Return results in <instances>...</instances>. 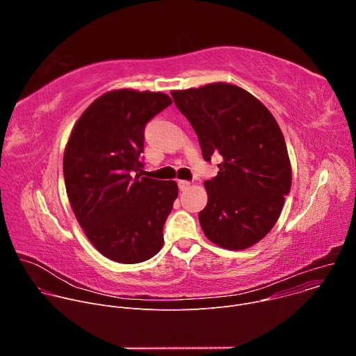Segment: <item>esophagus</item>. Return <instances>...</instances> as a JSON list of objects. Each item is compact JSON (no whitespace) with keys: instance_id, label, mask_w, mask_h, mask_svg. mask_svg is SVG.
I'll return each mask as SVG.
<instances>
[{"instance_id":"obj_1","label":"esophagus","mask_w":356,"mask_h":356,"mask_svg":"<svg viewBox=\"0 0 356 356\" xmlns=\"http://www.w3.org/2000/svg\"><path fill=\"white\" fill-rule=\"evenodd\" d=\"M177 184H179V188H180L181 191H184V190H187V188L190 187V184H191V183H190V181H187V180H179V183H177Z\"/></svg>"}]
</instances>
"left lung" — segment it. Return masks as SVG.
Returning a JSON list of instances; mask_svg holds the SVG:
<instances>
[{"mask_svg":"<svg viewBox=\"0 0 356 356\" xmlns=\"http://www.w3.org/2000/svg\"><path fill=\"white\" fill-rule=\"evenodd\" d=\"M172 97L195 131L204 161L222 156L218 175L204 181L202 231L225 249L255 245L276 224L291 187L287 147L275 117L257 97L229 83L175 90Z\"/></svg>","mask_w":356,"mask_h":356,"instance_id":"1","label":"left lung"}]
</instances>
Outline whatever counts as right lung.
Wrapping results in <instances>:
<instances>
[{
	"mask_svg": "<svg viewBox=\"0 0 356 356\" xmlns=\"http://www.w3.org/2000/svg\"><path fill=\"white\" fill-rule=\"evenodd\" d=\"M172 104L163 92L113 90L74 124L63 156L66 193L92 246L111 261L139 264L163 246L177 183L142 177L143 131Z\"/></svg>",
	"mask_w": 356,
	"mask_h": 356,
	"instance_id": "1",
	"label": "right lung"
}]
</instances>
